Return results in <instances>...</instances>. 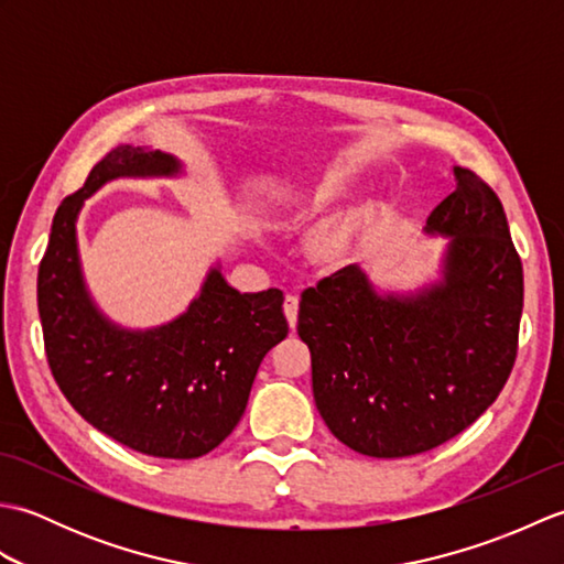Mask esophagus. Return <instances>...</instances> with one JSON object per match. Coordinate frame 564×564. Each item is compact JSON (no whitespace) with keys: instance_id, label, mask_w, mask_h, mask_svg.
Segmentation results:
<instances>
[{"instance_id":"obj_1","label":"esophagus","mask_w":564,"mask_h":564,"mask_svg":"<svg viewBox=\"0 0 564 564\" xmlns=\"http://www.w3.org/2000/svg\"><path fill=\"white\" fill-rule=\"evenodd\" d=\"M283 313H285V319H289V325L295 329V325H297V295H293V293L285 295Z\"/></svg>"}]
</instances>
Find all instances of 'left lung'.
<instances>
[{
    "instance_id": "1",
    "label": "left lung",
    "mask_w": 564,
    "mask_h": 564,
    "mask_svg": "<svg viewBox=\"0 0 564 564\" xmlns=\"http://www.w3.org/2000/svg\"><path fill=\"white\" fill-rule=\"evenodd\" d=\"M455 191L426 218L446 237L438 279L378 291L349 263L307 289L297 334L329 431L370 458L441 446L492 404L517 361L523 269L497 194L453 166Z\"/></svg>"
}]
</instances>
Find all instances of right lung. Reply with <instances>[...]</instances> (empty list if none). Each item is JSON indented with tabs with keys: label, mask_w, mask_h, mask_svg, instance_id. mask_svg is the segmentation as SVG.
Returning a JSON list of instances; mask_svg holds the SVG:
<instances>
[{
	"label": "right lung",
	"mask_w": 564,
	"mask_h": 564,
	"mask_svg": "<svg viewBox=\"0 0 564 564\" xmlns=\"http://www.w3.org/2000/svg\"><path fill=\"white\" fill-rule=\"evenodd\" d=\"M174 154L118 145L53 218L39 269V315L53 378L67 402L123 446L154 458H200L232 434L259 364L289 334L283 293H239L210 267L182 315L150 329L106 317L84 283L77 218L116 178H176Z\"/></svg>",
	"instance_id": "1"
}]
</instances>
